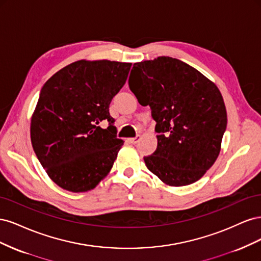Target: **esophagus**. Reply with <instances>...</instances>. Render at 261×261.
I'll return each mask as SVG.
<instances>
[{"instance_id": "34e87169", "label": "esophagus", "mask_w": 261, "mask_h": 261, "mask_svg": "<svg viewBox=\"0 0 261 261\" xmlns=\"http://www.w3.org/2000/svg\"><path fill=\"white\" fill-rule=\"evenodd\" d=\"M139 140H140V136H136V137H134V138H130V139H129V141H130L132 144H137Z\"/></svg>"}]
</instances>
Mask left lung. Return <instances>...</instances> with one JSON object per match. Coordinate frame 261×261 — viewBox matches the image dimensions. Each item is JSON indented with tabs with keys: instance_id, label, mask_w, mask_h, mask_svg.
Wrapping results in <instances>:
<instances>
[{
	"instance_id": "obj_1",
	"label": "left lung",
	"mask_w": 261,
	"mask_h": 261,
	"mask_svg": "<svg viewBox=\"0 0 261 261\" xmlns=\"http://www.w3.org/2000/svg\"><path fill=\"white\" fill-rule=\"evenodd\" d=\"M128 85L156 122V149L144 158L148 170L169 186L200 179L217 160L227 123L216 84L184 62L159 57L135 63Z\"/></svg>"
}]
</instances>
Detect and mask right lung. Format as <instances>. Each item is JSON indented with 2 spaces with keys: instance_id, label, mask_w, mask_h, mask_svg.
I'll return each mask as SVG.
<instances>
[{
  "instance_id": "right-lung-1",
  "label": "right lung",
  "mask_w": 261,
  "mask_h": 261,
  "mask_svg": "<svg viewBox=\"0 0 261 261\" xmlns=\"http://www.w3.org/2000/svg\"><path fill=\"white\" fill-rule=\"evenodd\" d=\"M132 63L76 61L43 85L31 116L34 151L55 184L88 192L111 171L124 141L116 138L109 106L124 86ZM108 121V129L99 123Z\"/></svg>"
}]
</instances>
